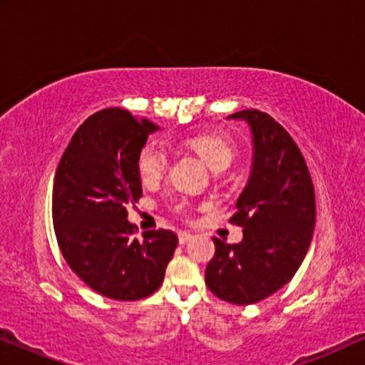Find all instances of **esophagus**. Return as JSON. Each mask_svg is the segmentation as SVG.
Listing matches in <instances>:
<instances>
[{
    "mask_svg": "<svg viewBox=\"0 0 365 365\" xmlns=\"http://www.w3.org/2000/svg\"><path fill=\"white\" fill-rule=\"evenodd\" d=\"M179 244H186V242H189L192 239V234H189V232H179Z\"/></svg>",
    "mask_w": 365,
    "mask_h": 365,
    "instance_id": "34e87169",
    "label": "esophagus"
}]
</instances>
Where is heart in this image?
<instances>
[{
  "label": "heart",
  "mask_w": 365,
  "mask_h": 365,
  "mask_svg": "<svg viewBox=\"0 0 365 365\" xmlns=\"http://www.w3.org/2000/svg\"><path fill=\"white\" fill-rule=\"evenodd\" d=\"M182 144L191 149V151L197 153L214 171H222V169H226L234 159L232 143L221 133L191 134V136L182 139ZM168 166L169 153L163 144L149 141L139 149L136 168L143 184L153 186V184L161 181L163 176L168 171ZM174 211L184 216V214L187 212V202L178 201L174 204Z\"/></svg>",
  "instance_id": "b5f03b06"
}]
</instances>
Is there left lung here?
<instances>
[{"mask_svg":"<svg viewBox=\"0 0 365 365\" xmlns=\"http://www.w3.org/2000/svg\"><path fill=\"white\" fill-rule=\"evenodd\" d=\"M231 118L247 121L254 138L251 178L229 219L244 237L239 244L212 237L216 252L206 267V286L222 301L247 306L297 272L312 239L316 196L301 149L276 119L259 109Z\"/></svg>","mask_w":365,"mask_h":365,"instance_id":"1","label":"left lung"}]
</instances>
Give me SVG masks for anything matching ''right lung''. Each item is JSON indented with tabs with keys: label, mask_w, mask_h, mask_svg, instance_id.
Instances as JSON below:
<instances>
[{
	"label": "right lung",
	"mask_w": 365,
	"mask_h": 365,
	"mask_svg": "<svg viewBox=\"0 0 365 365\" xmlns=\"http://www.w3.org/2000/svg\"><path fill=\"white\" fill-rule=\"evenodd\" d=\"M158 126L121 108L84 121L59 159L53 226L64 261L94 292L139 301L163 284L178 236L153 229L134 237L128 206L143 196L136 159Z\"/></svg>",
	"instance_id": "obj_1"
}]
</instances>
